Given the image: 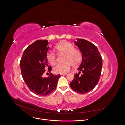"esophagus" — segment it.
<instances>
[{
  "label": "esophagus",
  "mask_w": 125,
  "mask_h": 125,
  "mask_svg": "<svg viewBox=\"0 0 125 125\" xmlns=\"http://www.w3.org/2000/svg\"><path fill=\"white\" fill-rule=\"evenodd\" d=\"M60 75H61V76H64V75H67V73H65V74H60Z\"/></svg>",
  "instance_id": "34e87169"
}]
</instances>
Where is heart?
<instances>
[{"mask_svg":"<svg viewBox=\"0 0 125 125\" xmlns=\"http://www.w3.org/2000/svg\"><path fill=\"white\" fill-rule=\"evenodd\" d=\"M59 53L64 54L63 63L58 64L53 68L55 73L64 74L68 72L71 67H77L81 63L83 59L82 52L77 49L74 45L67 42H62L55 47ZM56 55L52 50L49 51L46 54V59L51 65H54L56 62Z\"/></svg>","mask_w":125,"mask_h":125,"instance_id":"b5f03b06","label":"heart"}]
</instances>
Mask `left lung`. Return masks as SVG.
Returning a JSON list of instances; mask_svg holds the SVG:
<instances>
[{
  "instance_id": "left-lung-1",
  "label": "left lung",
  "mask_w": 125,
  "mask_h": 125,
  "mask_svg": "<svg viewBox=\"0 0 125 125\" xmlns=\"http://www.w3.org/2000/svg\"><path fill=\"white\" fill-rule=\"evenodd\" d=\"M75 43L82 53L83 59L78 68L80 72L74 75L70 85L76 93L84 94L93 90L97 84L101 73L102 59L97 47L91 42L78 39Z\"/></svg>"
}]
</instances>
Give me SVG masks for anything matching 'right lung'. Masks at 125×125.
<instances>
[{
  "instance_id": "add662e5",
  "label": "right lung",
  "mask_w": 125,
  "mask_h": 125,
  "mask_svg": "<svg viewBox=\"0 0 125 125\" xmlns=\"http://www.w3.org/2000/svg\"><path fill=\"white\" fill-rule=\"evenodd\" d=\"M47 40H38L24 50L20 62L23 79L29 90L34 94L46 96L54 91L60 75L49 74L47 78L42 75L48 66L46 54L49 48ZM51 67H48L50 73Z\"/></svg>"
}]
</instances>
